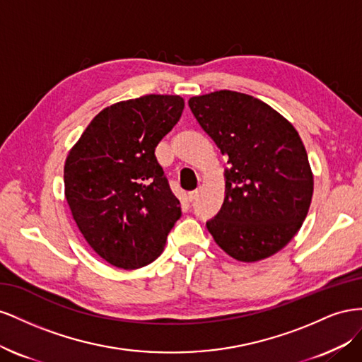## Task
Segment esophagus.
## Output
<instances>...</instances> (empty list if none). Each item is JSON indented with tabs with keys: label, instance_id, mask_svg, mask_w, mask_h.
<instances>
[{
	"label": "esophagus",
	"instance_id": "obj_1",
	"mask_svg": "<svg viewBox=\"0 0 362 362\" xmlns=\"http://www.w3.org/2000/svg\"><path fill=\"white\" fill-rule=\"evenodd\" d=\"M200 189H202V187H199L197 189H194V191H189V192H188V199H189V202L197 200L199 194H200Z\"/></svg>",
	"mask_w": 362,
	"mask_h": 362
}]
</instances>
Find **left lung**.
Here are the masks:
<instances>
[{"instance_id":"left-lung-1","label":"left lung","mask_w":362,"mask_h":362,"mask_svg":"<svg viewBox=\"0 0 362 362\" xmlns=\"http://www.w3.org/2000/svg\"><path fill=\"white\" fill-rule=\"evenodd\" d=\"M188 105L229 156L224 203L206 227L235 259H265L293 240L311 204L314 177L303 142L281 113L241 92L216 90Z\"/></svg>"}]
</instances>
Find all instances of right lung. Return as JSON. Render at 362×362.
Returning <instances> with one entry per match:
<instances>
[{"label": "right lung", "instance_id": "right-lung-1", "mask_svg": "<svg viewBox=\"0 0 362 362\" xmlns=\"http://www.w3.org/2000/svg\"><path fill=\"white\" fill-rule=\"evenodd\" d=\"M179 95H144L103 109L71 148L65 197L81 235L110 265L135 270L162 253L180 202L154 150L177 124Z\"/></svg>", "mask_w": 362, "mask_h": 362}]
</instances>
